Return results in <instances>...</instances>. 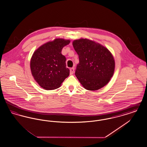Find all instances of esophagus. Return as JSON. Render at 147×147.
Instances as JSON below:
<instances>
[{"label": "esophagus", "instance_id": "esophagus-1", "mask_svg": "<svg viewBox=\"0 0 147 147\" xmlns=\"http://www.w3.org/2000/svg\"><path fill=\"white\" fill-rule=\"evenodd\" d=\"M74 68H71L70 69V74L71 75L74 73Z\"/></svg>", "mask_w": 147, "mask_h": 147}]
</instances>
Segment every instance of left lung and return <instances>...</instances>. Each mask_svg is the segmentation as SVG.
I'll return each mask as SVG.
<instances>
[{
    "label": "left lung",
    "instance_id": "8db88e82",
    "mask_svg": "<svg viewBox=\"0 0 147 147\" xmlns=\"http://www.w3.org/2000/svg\"><path fill=\"white\" fill-rule=\"evenodd\" d=\"M79 63L75 72L78 80L86 90L95 91L103 88L112 78L115 62L105 46L87 38L73 41Z\"/></svg>",
    "mask_w": 147,
    "mask_h": 147
}]
</instances>
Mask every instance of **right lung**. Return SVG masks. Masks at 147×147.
<instances>
[{
	"label": "right lung",
	"instance_id": "obj_1",
	"mask_svg": "<svg viewBox=\"0 0 147 147\" xmlns=\"http://www.w3.org/2000/svg\"><path fill=\"white\" fill-rule=\"evenodd\" d=\"M69 40L56 38L46 42L34 52L30 60V69L35 81L45 90L59 88L69 75L66 67V58L62 54Z\"/></svg>",
	"mask_w": 147,
	"mask_h": 147
}]
</instances>
